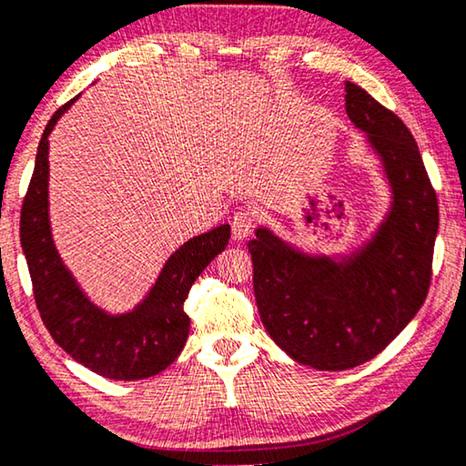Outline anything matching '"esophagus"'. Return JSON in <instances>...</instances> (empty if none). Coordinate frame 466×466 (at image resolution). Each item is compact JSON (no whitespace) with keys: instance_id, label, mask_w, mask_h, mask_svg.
<instances>
[{"instance_id":"34e87169","label":"esophagus","mask_w":466,"mask_h":466,"mask_svg":"<svg viewBox=\"0 0 466 466\" xmlns=\"http://www.w3.org/2000/svg\"><path fill=\"white\" fill-rule=\"evenodd\" d=\"M253 228H255V218H253L251 211L240 209V211L234 213V218H232V236H234V240L247 238V236L253 232Z\"/></svg>"}]
</instances>
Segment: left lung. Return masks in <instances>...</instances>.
I'll return each mask as SVG.
<instances>
[{
	"instance_id": "left-lung-1",
	"label": "left lung",
	"mask_w": 466,
	"mask_h": 466,
	"mask_svg": "<svg viewBox=\"0 0 466 466\" xmlns=\"http://www.w3.org/2000/svg\"><path fill=\"white\" fill-rule=\"evenodd\" d=\"M345 110L379 158L391 200L370 238L350 253H305L266 226L248 240L257 309L295 362L347 370L372 360L425 303L440 209L419 146L398 115L356 83Z\"/></svg>"
}]
</instances>
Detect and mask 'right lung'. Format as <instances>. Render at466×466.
<instances>
[{"label":"right lung","instance_id":"1","mask_svg":"<svg viewBox=\"0 0 466 466\" xmlns=\"http://www.w3.org/2000/svg\"><path fill=\"white\" fill-rule=\"evenodd\" d=\"M77 100L79 96H75L47 121L20 211V245L29 266L35 303L54 341L75 362L113 380L148 379L163 372L182 353L190 330L184 301L200 272L228 247L230 226L221 224L184 242L165 261L152 289L134 309L110 314L98 308L60 259L52 238L47 200V136Z\"/></svg>","mask_w":466,"mask_h":466}]
</instances>
